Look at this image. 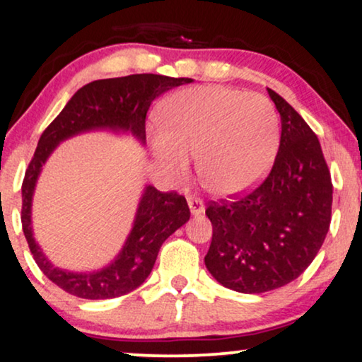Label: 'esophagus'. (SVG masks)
<instances>
[{"label":"esophagus","mask_w":362,"mask_h":362,"mask_svg":"<svg viewBox=\"0 0 362 362\" xmlns=\"http://www.w3.org/2000/svg\"><path fill=\"white\" fill-rule=\"evenodd\" d=\"M187 204H189V209H191L192 216L202 214V212H204V202H202V199H199V197L189 196V197H187Z\"/></svg>","instance_id":"1"}]
</instances>
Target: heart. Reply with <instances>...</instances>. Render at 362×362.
Segmentation results:
<instances>
[{"label":"heart","instance_id":"b5f03b06","mask_svg":"<svg viewBox=\"0 0 362 362\" xmlns=\"http://www.w3.org/2000/svg\"><path fill=\"white\" fill-rule=\"evenodd\" d=\"M161 128L151 150L168 175L182 180L189 155L207 189L235 196L254 187L279 150V117L269 98L229 87L204 86L176 92L158 110Z\"/></svg>","mask_w":362,"mask_h":362}]
</instances>
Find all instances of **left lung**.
<instances>
[{"instance_id": "1", "label": "left lung", "mask_w": 362, "mask_h": 362, "mask_svg": "<svg viewBox=\"0 0 362 362\" xmlns=\"http://www.w3.org/2000/svg\"><path fill=\"white\" fill-rule=\"evenodd\" d=\"M281 120L270 175L234 201L211 202L209 274L240 293L280 288L303 274L328 234L333 185L318 136L298 112L267 88Z\"/></svg>"}]
</instances>
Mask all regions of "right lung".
Segmentation results:
<instances>
[{
    "label": "right lung",
    "instance_id": "right-lung-1",
    "mask_svg": "<svg viewBox=\"0 0 362 362\" xmlns=\"http://www.w3.org/2000/svg\"><path fill=\"white\" fill-rule=\"evenodd\" d=\"M189 82L191 78L156 74H133L93 81L74 93L64 110L39 138L21 187L23 232L42 274L67 293L86 300H107L138 288L150 275L163 242L189 221L191 212L185 196H180L176 191L161 192L155 186H146L138 204L132 232L110 265L88 274L57 269L37 245L31 226L33 194L44 163L59 143L83 132H130L145 145V120L151 102L163 92Z\"/></svg>",
    "mask_w": 362,
    "mask_h": 362
}]
</instances>
